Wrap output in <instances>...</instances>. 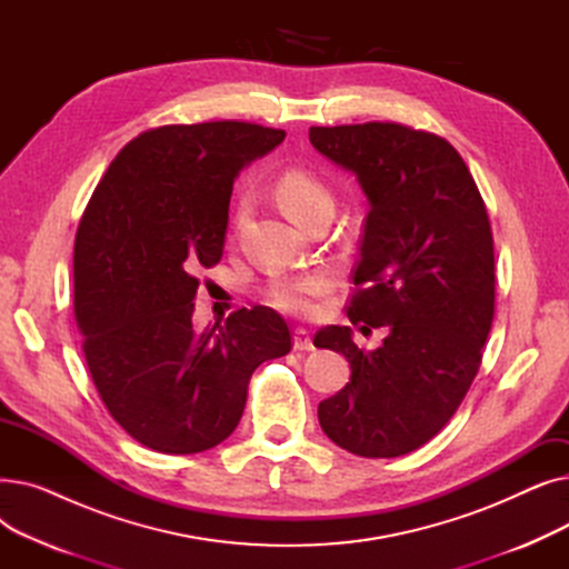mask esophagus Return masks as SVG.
Returning <instances> with one entry per match:
<instances>
[{
  "mask_svg": "<svg viewBox=\"0 0 569 569\" xmlns=\"http://www.w3.org/2000/svg\"><path fill=\"white\" fill-rule=\"evenodd\" d=\"M292 348H295V350H300V352H309V350H313V341H311L309 332H305V330H295V335H292Z\"/></svg>",
  "mask_w": 569,
  "mask_h": 569,
  "instance_id": "esophagus-1",
  "label": "esophagus"
}]
</instances>
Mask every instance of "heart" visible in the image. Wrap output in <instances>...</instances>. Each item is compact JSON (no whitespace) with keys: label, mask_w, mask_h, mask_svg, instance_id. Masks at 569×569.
Returning <instances> with one entry per match:
<instances>
[{"label":"heart","mask_w":569,"mask_h":569,"mask_svg":"<svg viewBox=\"0 0 569 569\" xmlns=\"http://www.w3.org/2000/svg\"><path fill=\"white\" fill-rule=\"evenodd\" d=\"M274 191H277V200L288 212V217L300 226L311 214H316L318 209L335 207L332 191L307 170H297V168L286 170L277 179ZM249 204H251L249 196L239 198L237 217H234L237 226H242L249 212ZM330 286H332V279L325 269H307V272H300V274H288V277L274 279L264 290V300L283 313L307 316L316 307V297L325 295L330 290Z\"/></svg>","instance_id":"heart-1"}]
</instances>
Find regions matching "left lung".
I'll list each match as a JSON object with an SVG mask.
<instances>
[{
    "instance_id": "8db88e82",
    "label": "left lung",
    "mask_w": 569,
    "mask_h": 569,
    "mask_svg": "<svg viewBox=\"0 0 569 569\" xmlns=\"http://www.w3.org/2000/svg\"><path fill=\"white\" fill-rule=\"evenodd\" d=\"M322 157L360 182L369 214L348 318L387 327L376 350L330 325L313 346L341 352L350 382L320 401L327 438L367 459L429 442L482 362L496 302L493 234L475 179L445 138L395 122L311 127Z\"/></svg>"
}]
</instances>
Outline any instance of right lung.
Here are the masks:
<instances>
[{
	"instance_id": "right-lung-1",
	"label": "right lung",
	"mask_w": 569,
	"mask_h": 569,
	"mask_svg": "<svg viewBox=\"0 0 569 569\" xmlns=\"http://www.w3.org/2000/svg\"><path fill=\"white\" fill-rule=\"evenodd\" d=\"M286 131L202 122L149 129L127 142L89 198L73 247V307L97 390L131 438L196 455L226 440L251 373L290 352L267 307L193 330L196 274L223 256L232 182Z\"/></svg>"
}]
</instances>
